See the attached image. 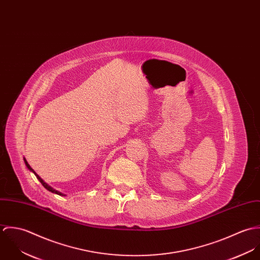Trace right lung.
Segmentation results:
<instances>
[{
	"label": "right lung",
	"instance_id": "right-lung-1",
	"mask_svg": "<svg viewBox=\"0 0 260 260\" xmlns=\"http://www.w3.org/2000/svg\"><path fill=\"white\" fill-rule=\"evenodd\" d=\"M24 161H25V164H26V166L28 167V169H30L31 171H33V172H34V174L36 175V177H37L38 179H39V181L42 183V185L44 186V187H45L47 190H49V191H51V192H53V193H56V194H58V195H64V194H62L61 192H59V191H57V190L53 189L51 186L48 185L47 183H45V182H44V181L41 179V177H40L39 175H37V174H36V172H35V171H34V170L31 168V166L28 164V162L26 161V159H25V158H24Z\"/></svg>",
	"mask_w": 260,
	"mask_h": 260
}]
</instances>
